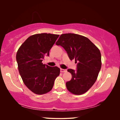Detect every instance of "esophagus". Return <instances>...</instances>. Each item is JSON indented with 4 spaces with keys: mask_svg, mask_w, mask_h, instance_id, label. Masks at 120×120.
I'll return each mask as SVG.
<instances>
[{
    "mask_svg": "<svg viewBox=\"0 0 120 120\" xmlns=\"http://www.w3.org/2000/svg\"><path fill=\"white\" fill-rule=\"evenodd\" d=\"M60 71L61 72H65L67 71V70L64 69H60Z\"/></svg>",
    "mask_w": 120,
    "mask_h": 120,
    "instance_id": "34e87169",
    "label": "esophagus"
}]
</instances>
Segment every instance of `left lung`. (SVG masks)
Listing matches in <instances>:
<instances>
[{
	"label": "left lung",
	"instance_id": "left-lung-1",
	"mask_svg": "<svg viewBox=\"0 0 120 120\" xmlns=\"http://www.w3.org/2000/svg\"><path fill=\"white\" fill-rule=\"evenodd\" d=\"M56 44L64 49L71 60L77 62L76 71L68 69L72 79L66 82L67 88L73 94H84L94 84L101 70L100 51L87 38L74 33L61 34Z\"/></svg>",
	"mask_w": 120,
	"mask_h": 120
}]
</instances>
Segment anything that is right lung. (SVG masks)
Here are the masks:
<instances>
[{"mask_svg":"<svg viewBox=\"0 0 120 120\" xmlns=\"http://www.w3.org/2000/svg\"><path fill=\"white\" fill-rule=\"evenodd\" d=\"M59 35L41 33L30 36L22 44L16 53L18 69L24 84L38 95L46 94L51 90L54 80L60 74L57 67L43 64L45 56Z\"/></svg>","mask_w":120,"mask_h":120,"instance_id":"1","label":"right lung"}]
</instances>
